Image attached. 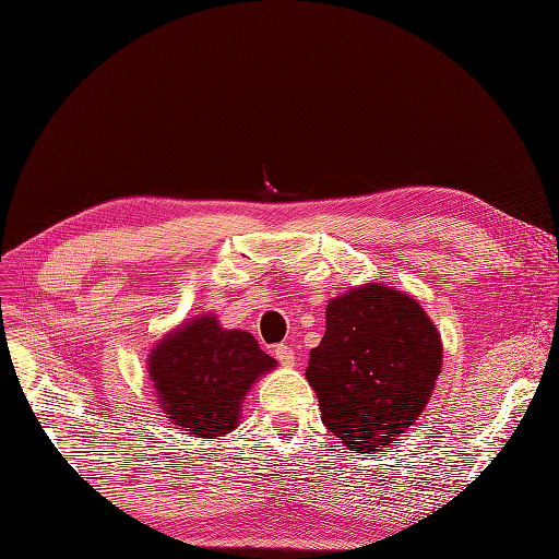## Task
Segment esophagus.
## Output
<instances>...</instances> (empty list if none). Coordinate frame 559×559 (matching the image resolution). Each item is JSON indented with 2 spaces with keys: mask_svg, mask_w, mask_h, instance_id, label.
<instances>
[{
  "mask_svg": "<svg viewBox=\"0 0 559 559\" xmlns=\"http://www.w3.org/2000/svg\"><path fill=\"white\" fill-rule=\"evenodd\" d=\"M274 356H276V360H278L283 367H295V365H297L295 350H292L287 344H278V346L274 348Z\"/></svg>",
  "mask_w": 559,
  "mask_h": 559,
  "instance_id": "obj_1",
  "label": "esophagus"
}]
</instances>
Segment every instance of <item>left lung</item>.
Here are the masks:
<instances>
[{
	"instance_id": "1",
	"label": "left lung",
	"mask_w": 559,
	"mask_h": 559,
	"mask_svg": "<svg viewBox=\"0 0 559 559\" xmlns=\"http://www.w3.org/2000/svg\"><path fill=\"white\" fill-rule=\"evenodd\" d=\"M442 362V335L419 301L365 283L329 301L306 378L324 426L346 449L369 453L396 444L419 419Z\"/></svg>"
}]
</instances>
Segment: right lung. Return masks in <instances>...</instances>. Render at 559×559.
Returning a JSON list of instances; mask_svg holds the SVG:
<instances>
[{
    "instance_id": "add662e5",
    "label": "right lung",
    "mask_w": 559,
    "mask_h": 559,
    "mask_svg": "<svg viewBox=\"0 0 559 559\" xmlns=\"http://www.w3.org/2000/svg\"><path fill=\"white\" fill-rule=\"evenodd\" d=\"M274 367L276 360L251 333L224 329L213 312L194 314L165 333L146 358L167 421L201 439L238 428L249 390Z\"/></svg>"
}]
</instances>
